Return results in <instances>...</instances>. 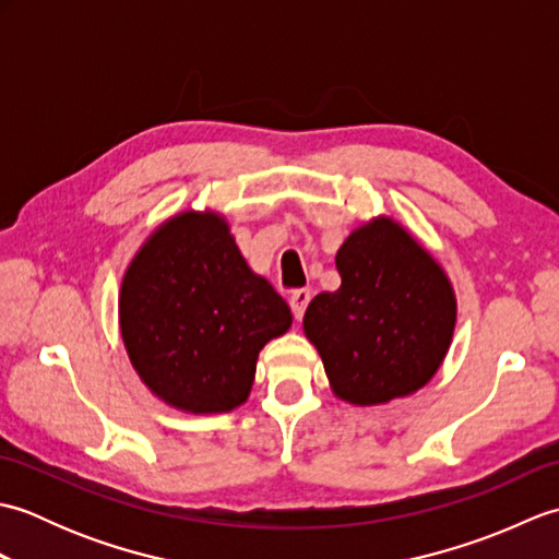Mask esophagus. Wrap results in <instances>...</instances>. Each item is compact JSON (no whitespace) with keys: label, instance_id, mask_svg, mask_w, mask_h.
Here are the masks:
<instances>
[{"label":"esophagus","instance_id":"esophagus-1","mask_svg":"<svg viewBox=\"0 0 559 559\" xmlns=\"http://www.w3.org/2000/svg\"><path fill=\"white\" fill-rule=\"evenodd\" d=\"M310 300H312V293L307 290V288H300V290H295L290 295V310H293L295 319H302V314L307 310V305H310Z\"/></svg>","mask_w":559,"mask_h":559}]
</instances>
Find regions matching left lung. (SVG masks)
I'll return each mask as SVG.
<instances>
[{
    "label": "left lung",
    "mask_w": 559,
    "mask_h": 559,
    "mask_svg": "<svg viewBox=\"0 0 559 559\" xmlns=\"http://www.w3.org/2000/svg\"><path fill=\"white\" fill-rule=\"evenodd\" d=\"M341 288L302 319L334 394L355 406L408 396L449 350L456 298L442 266L391 218L362 225L336 254Z\"/></svg>",
    "instance_id": "left-lung-1"
}]
</instances>
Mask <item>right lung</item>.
<instances>
[{
	"label": "right lung",
	"mask_w": 559,
	"mask_h": 559,
	"mask_svg": "<svg viewBox=\"0 0 559 559\" xmlns=\"http://www.w3.org/2000/svg\"><path fill=\"white\" fill-rule=\"evenodd\" d=\"M290 322L286 300L247 266L216 213L185 211L163 223L122 278L129 360L153 394L187 413L245 403L259 350Z\"/></svg>",
	"instance_id": "add662e5"
}]
</instances>
